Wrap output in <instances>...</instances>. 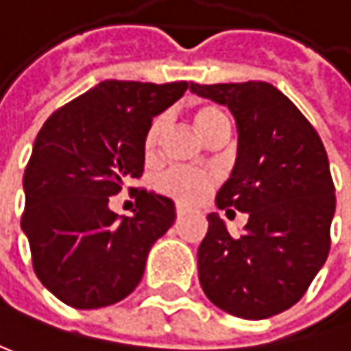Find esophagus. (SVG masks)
I'll return each instance as SVG.
<instances>
[{
    "label": "esophagus",
    "instance_id": "34e87169",
    "mask_svg": "<svg viewBox=\"0 0 351 351\" xmlns=\"http://www.w3.org/2000/svg\"><path fill=\"white\" fill-rule=\"evenodd\" d=\"M188 212L189 210L186 208V206H182V204H178V206H176V215H178V217H184Z\"/></svg>",
    "mask_w": 351,
    "mask_h": 351
}]
</instances>
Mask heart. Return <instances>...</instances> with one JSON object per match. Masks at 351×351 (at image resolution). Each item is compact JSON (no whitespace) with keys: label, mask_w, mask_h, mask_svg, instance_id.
<instances>
[{"label":"heart","mask_w":351,"mask_h":351,"mask_svg":"<svg viewBox=\"0 0 351 351\" xmlns=\"http://www.w3.org/2000/svg\"><path fill=\"white\" fill-rule=\"evenodd\" d=\"M191 121L195 132L206 139L217 125L226 123L228 117L215 106H199L191 113ZM163 130H165V121L163 117H154L152 123L145 130L143 136V152L147 158H154L158 154L160 141H162ZM213 178L208 173H193V171H184V169H171L167 173H163L158 180V189L163 195H169L182 204H197L204 197H208V193L212 191Z\"/></svg>","instance_id":"1"}]
</instances>
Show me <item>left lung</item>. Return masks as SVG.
Listing matches in <instances>:
<instances>
[{
  "mask_svg": "<svg viewBox=\"0 0 351 351\" xmlns=\"http://www.w3.org/2000/svg\"><path fill=\"white\" fill-rule=\"evenodd\" d=\"M228 106L238 123V158L215 195L219 210L247 213L232 236L217 213L197 250L199 284L219 310L263 319L298 304L330 254L336 212L326 147L288 97L265 82L191 84Z\"/></svg>",
  "mask_w": 351,
  "mask_h": 351,
  "instance_id": "1",
  "label": "left lung"
}]
</instances>
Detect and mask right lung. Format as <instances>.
<instances>
[{
  "label": "right lung",
  "instance_id": "1",
  "mask_svg": "<svg viewBox=\"0 0 351 351\" xmlns=\"http://www.w3.org/2000/svg\"><path fill=\"white\" fill-rule=\"evenodd\" d=\"M186 89L188 82L106 80L39 130L23 173L21 230L39 282L63 304L95 310L128 298L176 221L173 202L147 189L134 191L132 217L112 212L110 197L141 178L147 125Z\"/></svg>",
  "mask_w": 351,
  "mask_h": 351
}]
</instances>
